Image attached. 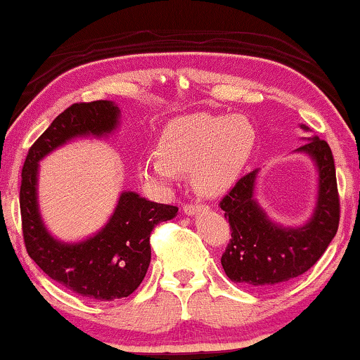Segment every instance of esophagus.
<instances>
[{
    "label": "esophagus",
    "mask_w": 360,
    "mask_h": 360,
    "mask_svg": "<svg viewBox=\"0 0 360 360\" xmlns=\"http://www.w3.org/2000/svg\"><path fill=\"white\" fill-rule=\"evenodd\" d=\"M205 207L206 206H202V205H184L183 210H184V214L193 216V214H198L199 211L205 210Z\"/></svg>",
    "instance_id": "esophagus-1"
}]
</instances>
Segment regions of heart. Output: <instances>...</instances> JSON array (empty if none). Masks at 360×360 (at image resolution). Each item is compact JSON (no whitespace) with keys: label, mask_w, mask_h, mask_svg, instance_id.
I'll return each instance as SVG.
<instances>
[{"label":"heart","mask_w":360,"mask_h":360,"mask_svg":"<svg viewBox=\"0 0 360 360\" xmlns=\"http://www.w3.org/2000/svg\"><path fill=\"white\" fill-rule=\"evenodd\" d=\"M255 146L257 131L245 115L186 114L164 125L155 153L139 161L137 172L159 191H169L183 172H191L198 193L219 196L243 174Z\"/></svg>","instance_id":"1"}]
</instances>
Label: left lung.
<instances>
[{
  "mask_svg": "<svg viewBox=\"0 0 360 360\" xmlns=\"http://www.w3.org/2000/svg\"><path fill=\"white\" fill-rule=\"evenodd\" d=\"M302 129H310L302 124ZM295 153L307 154L319 174L317 201L302 226L278 224L255 198L259 169L248 172L221 199L219 206L231 228L221 257L228 278L245 287H278L317 263L339 228V193L330 147L317 136L305 139Z\"/></svg>",
  "mask_w": 360,
  "mask_h": 360,
  "instance_id": "obj_1",
  "label": "left lung"
}]
</instances>
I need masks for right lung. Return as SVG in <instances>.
<instances>
[{"instance_id": "1", "label": "right lung", "mask_w": 360, "mask_h": 360, "mask_svg": "<svg viewBox=\"0 0 360 360\" xmlns=\"http://www.w3.org/2000/svg\"><path fill=\"white\" fill-rule=\"evenodd\" d=\"M115 102L73 103L30 147L21 171L20 207L30 258L65 288L90 300L129 297L150 263V231L176 218L177 207L159 205L134 191L120 193L109 221L80 241L58 240L43 223L38 206V166L43 158L79 137H107L119 127Z\"/></svg>"}]
</instances>
